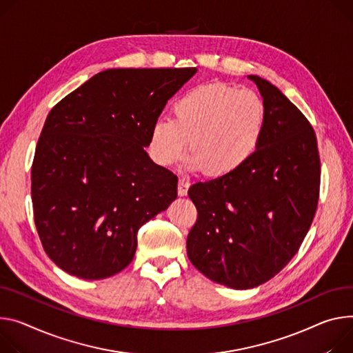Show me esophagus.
Listing matches in <instances>:
<instances>
[{
    "instance_id": "obj_1",
    "label": "esophagus",
    "mask_w": 353,
    "mask_h": 353,
    "mask_svg": "<svg viewBox=\"0 0 353 353\" xmlns=\"http://www.w3.org/2000/svg\"><path fill=\"white\" fill-rule=\"evenodd\" d=\"M188 187H190V183L184 179H180L179 180V188H177V193L180 197H184L187 196V191H188Z\"/></svg>"
}]
</instances>
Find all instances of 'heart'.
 <instances>
[{
  "label": "heart",
  "instance_id": "b5f03b06",
  "mask_svg": "<svg viewBox=\"0 0 353 353\" xmlns=\"http://www.w3.org/2000/svg\"><path fill=\"white\" fill-rule=\"evenodd\" d=\"M173 118H159L149 132V152L160 166L177 163L188 149V168L227 176L258 150L268 125L263 100L250 90L205 83L183 92Z\"/></svg>",
  "mask_w": 353,
  "mask_h": 353
}]
</instances>
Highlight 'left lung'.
<instances>
[{"label": "left lung", "mask_w": 353, "mask_h": 353, "mask_svg": "<svg viewBox=\"0 0 353 353\" xmlns=\"http://www.w3.org/2000/svg\"><path fill=\"white\" fill-rule=\"evenodd\" d=\"M248 79L268 111L258 150L236 172L188 190L199 212L187 236L188 259L235 290L266 283L292 261L311 227L321 177L307 118L270 81Z\"/></svg>", "instance_id": "obj_1"}]
</instances>
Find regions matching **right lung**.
Listing matches in <instances>:
<instances>
[{
	"instance_id": "1",
	"label": "right lung",
	"mask_w": 353,
	"mask_h": 353,
	"mask_svg": "<svg viewBox=\"0 0 353 353\" xmlns=\"http://www.w3.org/2000/svg\"><path fill=\"white\" fill-rule=\"evenodd\" d=\"M197 73L108 69L49 112L32 165L35 225L61 270L100 280L134 259L138 230L177 199V176L145 148L166 103Z\"/></svg>"
}]
</instances>
